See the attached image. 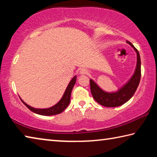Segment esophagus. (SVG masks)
I'll return each mask as SVG.
<instances>
[{
  "label": "esophagus",
  "mask_w": 157,
  "mask_h": 157,
  "mask_svg": "<svg viewBox=\"0 0 157 157\" xmlns=\"http://www.w3.org/2000/svg\"><path fill=\"white\" fill-rule=\"evenodd\" d=\"M87 73H88V71H87L86 69L85 68H82L80 71H79V73H80L81 75H86V74H87Z\"/></svg>",
  "instance_id": "34e87169"
}]
</instances>
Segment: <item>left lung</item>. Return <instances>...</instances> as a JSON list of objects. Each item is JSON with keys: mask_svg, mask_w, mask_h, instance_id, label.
<instances>
[{"mask_svg": "<svg viewBox=\"0 0 157 157\" xmlns=\"http://www.w3.org/2000/svg\"><path fill=\"white\" fill-rule=\"evenodd\" d=\"M127 43H128L136 52L137 63L134 74L125 85H124L117 92L107 93L101 89L92 79H90V86L93 97L98 103L105 107H116L124 104L134 95L140 83L141 71L139 52L131 42L127 41Z\"/></svg>", "mask_w": 157, "mask_h": 157, "instance_id": "8db88e82", "label": "left lung"}]
</instances>
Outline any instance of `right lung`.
Instances as JSON below:
<instances>
[{"instance_id":"right-lung-1","label":"right lung","mask_w":157,"mask_h":157,"mask_svg":"<svg viewBox=\"0 0 157 157\" xmlns=\"http://www.w3.org/2000/svg\"><path fill=\"white\" fill-rule=\"evenodd\" d=\"M76 78H77L76 76H75L72 79H71V81L70 82V83L68 84L67 88L66 89L64 94H63V95L62 98V99L58 102V103H57L56 105H54L52 107L47 108V109L33 108L26 104V103L23 102L21 99V100L22 101L23 104H24L30 111H32L33 112L35 113L39 114V115L52 116V115H56V114H59L60 113H62V111H64L65 109L68 107L69 103H70L71 91H72L74 85L75 84Z\"/></svg>"}]
</instances>
